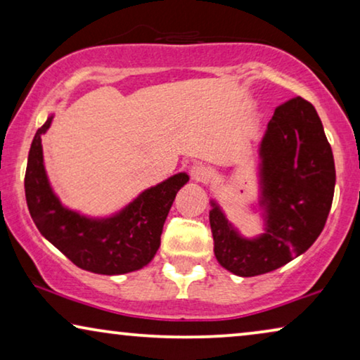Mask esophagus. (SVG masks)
I'll return each mask as SVG.
<instances>
[{
	"instance_id": "34e87169",
	"label": "esophagus",
	"mask_w": 360,
	"mask_h": 360,
	"mask_svg": "<svg viewBox=\"0 0 360 360\" xmlns=\"http://www.w3.org/2000/svg\"><path fill=\"white\" fill-rule=\"evenodd\" d=\"M208 174H210L208 169H206L205 165H200V164H196L190 169V175L195 181H205L206 179H208Z\"/></svg>"
}]
</instances>
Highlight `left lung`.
I'll return each mask as SVG.
<instances>
[{"label":"left lung","instance_id":"obj_1","mask_svg":"<svg viewBox=\"0 0 360 360\" xmlns=\"http://www.w3.org/2000/svg\"><path fill=\"white\" fill-rule=\"evenodd\" d=\"M267 231L239 238L218 205L210 211L214 255L226 270L255 277L309 249L326 224L336 170L331 146L311 103L295 96L275 110L260 144Z\"/></svg>","mask_w":360,"mask_h":360}]
</instances>
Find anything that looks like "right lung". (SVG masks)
I'll list each match as a JSON object with an SVG mask.
<instances>
[{
    "label": "right lung",
    "instance_id": "1",
    "mask_svg": "<svg viewBox=\"0 0 360 360\" xmlns=\"http://www.w3.org/2000/svg\"><path fill=\"white\" fill-rule=\"evenodd\" d=\"M51 122L49 117L34 136L24 176L27 208L37 229L68 260L88 272L117 275L142 269L159 249L167 214L188 175H174L146 190L112 218L88 219L63 208L49 185L41 134Z\"/></svg>",
    "mask_w": 360,
    "mask_h": 360
}]
</instances>
